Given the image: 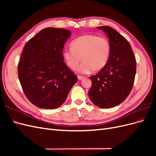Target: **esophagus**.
<instances>
[{
	"mask_svg": "<svg viewBox=\"0 0 156 156\" xmlns=\"http://www.w3.org/2000/svg\"><path fill=\"white\" fill-rule=\"evenodd\" d=\"M77 78H78V79H79V80H82V79H84V77H83V76H80V75H78V76H77Z\"/></svg>",
	"mask_w": 156,
	"mask_h": 156,
	"instance_id": "obj_1",
	"label": "esophagus"
}]
</instances>
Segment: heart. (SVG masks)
<instances>
[{"label":"heart","mask_w":156,"mask_h":156,"mask_svg":"<svg viewBox=\"0 0 156 156\" xmlns=\"http://www.w3.org/2000/svg\"><path fill=\"white\" fill-rule=\"evenodd\" d=\"M111 47L107 37L94 34H85L75 39L71 48L64 49L62 57L71 69L77 68L80 61L83 62L77 69L79 73H90L94 70L105 67L111 56Z\"/></svg>","instance_id":"b5f03b06"}]
</instances>
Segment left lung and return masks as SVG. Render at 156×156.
Segmentation results:
<instances>
[{
    "label": "left lung",
    "mask_w": 156,
    "mask_h": 156,
    "mask_svg": "<svg viewBox=\"0 0 156 156\" xmlns=\"http://www.w3.org/2000/svg\"><path fill=\"white\" fill-rule=\"evenodd\" d=\"M104 32L110 41L111 51L108 62L100 72L90 76L92 87L88 96L96 106L111 108L123 102L133 87L136 62L128 41L108 26L97 27Z\"/></svg>",
    "instance_id": "left-lung-1"
}]
</instances>
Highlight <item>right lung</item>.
I'll list each match as a JSON object with an SVG mask.
<instances>
[{
    "mask_svg": "<svg viewBox=\"0 0 156 156\" xmlns=\"http://www.w3.org/2000/svg\"><path fill=\"white\" fill-rule=\"evenodd\" d=\"M70 36L68 30L46 28L23 49L18 64L19 79L28 100L37 107H59L77 81L62 57L64 44Z\"/></svg>",
    "mask_w": 156,
    "mask_h": 156,
    "instance_id": "obj_1",
    "label": "right lung"
}]
</instances>
